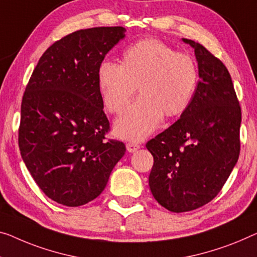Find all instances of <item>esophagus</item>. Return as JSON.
I'll return each mask as SVG.
<instances>
[{
	"label": "esophagus",
	"mask_w": 257,
	"mask_h": 257,
	"mask_svg": "<svg viewBox=\"0 0 257 257\" xmlns=\"http://www.w3.org/2000/svg\"><path fill=\"white\" fill-rule=\"evenodd\" d=\"M140 149V145L137 143H133V142H130V143L127 144V150L128 152H135Z\"/></svg>",
	"instance_id": "obj_1"
}]
</instances>
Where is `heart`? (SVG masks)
<instances>
[{
    "label": "heart",
    "instance_id": "heart-1",
    "mask_svg": "<svg viewBox=\"0 0 257 257\" xmlns=\"http://www.w3.org/2000/svg\"><path fill=\"white\" fill-rule=\"evenodd\" d=\"M97 78L104 105L114 114L127 107L139 86L141 97L115 123L118 136L139 141L158 127L164 115L177 117L188 109L197 89L198 68L190 55L148 38L125 48L121 64L102 61Z\"/></svg>",
    "mask_w": 257,
    "mask_h": 257
}]
</instances>
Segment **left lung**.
Returning a JSON list of instances; mask_svg holds the SVG:
<instances>
[{
    "mask_svg": "<svg viewBox=\"0 0 257 257\" xmlns=\"http://www.w3.org/2000/svg\"><path fill=\"white\" fill-rule=\"evenodd\" d=\"M195 51L197 89L188 109L147 143L153 156L149 186L172 212H186L212 201L240 155L241 108L231 75L204 46L182 39Z\"/></svg>",
    "mask_w": 257,
    "mask_h": 257,
    "instance_id": "obj_1",
    "label": "left lung"
}]
</instances>
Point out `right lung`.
Wrapping results in <instances>:
<instances>
[{
    "mask_svg": "<svg viewBox=\"0 0 257 257\" xmlns=\"http://www.w3.org/2000/svg\"><path fill=\"white\" fill-rule=\"evenodd\" d=\"M122 26L76 31L55 41L31 75L23 95L18 145L46 196L66 206L94 200L105 189L125 145L106 140L109 121L98 67L125 37Z\"/></svg>",
    "mask_w": 257,
    "mask_h": 257,
    "instance_id": "obj_1",
    "label": "right lung"
}]
</instances>
